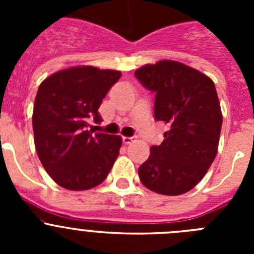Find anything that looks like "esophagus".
<instances>
[{
    "label": "esophagus",
    "mask_w": 254,
    "mask_h": 254,
    "mask_svg": "<svg viewBox=\"0 0 254 254\" xmlns=\"http://www.w3.org/2000/svg\"><path fill=\"white\" fill-rule=\"evenodd\" d=\"M123 140V143H126V145H129V143H132L134 141V137H122Z\"/></svg>",
    "instance_id": "34e87169"
}]
</instances>
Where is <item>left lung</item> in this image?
<instances>
[{
  "label": "left lung",
  "mask_w": 254,
  "mask_h": 254,
  "mask_svg": "<svg viewBox=\"0 0 254 254\" xmlns=\"http://www.w3.org/2000/svg\"><path fill=\"white\" fill-rule=\"evenodd\" d=\"M154 91V116L169 125L159 146L138 168L142 185L152 192L179 196L205 177L219 147L223 114L214 81L177 61L163 60L134 71Z\"/></svg>",
  "instance_id": "1"
}]
</instances>
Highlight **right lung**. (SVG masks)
Segmentation results:
<instances>
[{
    "label": "right lung",
    "mask_w": 254,
    "mask_h": 254,
    "mask_svg": "<svg viewBox=\"0 0 254 254\" xmlns=\"http://www.w3.org/2000/svg\"><path fill=\"white\" fill-rule=\"evenodd\" d=\"M122 73L77 66L48 76L39 85L33 111L35 150L51 178L69 190L99 186L120 154L117 134L87 131L102 122L100 104Z\"/></svg>",
    "instance_id": "add662e5"
}]
</instances>
